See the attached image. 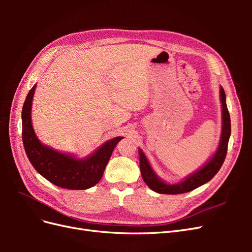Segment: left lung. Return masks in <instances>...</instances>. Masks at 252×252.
Segmentation results:
<instances>
[{
  "label": "left lung",
  "mask_w": 252,
  "mask_h": 252,
  "mask_svg": "<svg viewBox=\"0 0 252 252\" xmlns=\"http://www.w3.org/2000/svg\"><path fill=\"white\" fill-rule=\"evenodd\" d=\"M220 103H222V132H220L218 149L215 152V155L202 167H200L199 169L192 172L191 174H189L183 181L175 183V184L166 183L156 173L154 168L151 167L146 155L144 154V151L141 148H139L140 169L142 178L151 190L163 194H180L189 192L191 190L206 184V183L209 182L218 173L225 161L228 142H229L231 133L230 116L227 109L226 94L223 87L220 88Z\"/></svg>",
  "instance_id": "8db88e82"
}]
</instances>
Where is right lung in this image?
Returning a JSON list of instances; mask_svg holds the SVG:
<instances>
[{
	"label": "right lung",
	"mask_w": 252,
	"mask_h": 252,
	"mask_svg": "<svg viewBox=\"0 0 252 252\" xmlns=\"http://www.w3.org/2000/svg\"><path fill=\"white\" fill-rule=\"evenodd\" d=\"M35 87L36 84L29 90L22 109V138L30 163L42 177L59 187L84 190L94 186L103 177L114 147L124 138L116 136L108 140L84 158L44 145L36 136L32 123Z\"/></svg>",
	"instance_id": "right-lung-1"
}]
</instances>
